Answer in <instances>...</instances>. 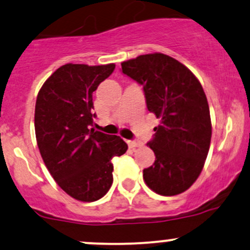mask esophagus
<instances>
[{
  "label": "esophagus",
  "instance_id": "34e87169",
  "mask_svg": "<svg viewBox=\"0 0 250 250\" xmlns=\"http://www.w3.org/2000/svg\"><path fill=\"white\" fill-rule=\"evenodd\" d=\"M128 146H129L130 148H134V147H140L142 146V144L140 141H136V140H128L127 141Z\"/></svg>",
  "mask_w": 250,
  "mask_h": 250
}]
</instances>
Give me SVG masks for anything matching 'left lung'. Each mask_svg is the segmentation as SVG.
I'll list each match as a JSON object with an SVG mask.
<instances>
[{"label": "left lung", "instance_id": "1", "mask_svg": "<svg viewBox=\"0 0 250 250\" xmlns=\"http://www.w3.org/2000/svg\"><path fill=\"white\" fill-rule=\"evenodd\" d=\"M121 66L123 75L144 86L147 109L160 119L147 144L155 161L144 169L145 182L161 196L182 193L199 177L210 148L204 90L188 67L163 53L139 56Z\"/></svg>", "mask_w": 250, "mask_h": 250}]
</instances>
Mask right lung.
Listing matches in <instances>:
<instances>
[{
    "instance_id": "1",
    "label": "right lung",
    "mask_w": 250,
    "mask_h": 250,
    "mask_svg": "<svg viewBox=\"0 0 250 250\" xmlns=\"http://www.w3.org/2000/svg\"><path fill=\"white\" fill-rule=\"evenodd\" d=\"M115 64L60 66L41 86L35 103L38 147L53 179L77 201L102 198L112 184L111 159L127 152L120 136L90 129L92 92Z\"/></svg>"
}]
</instances>
